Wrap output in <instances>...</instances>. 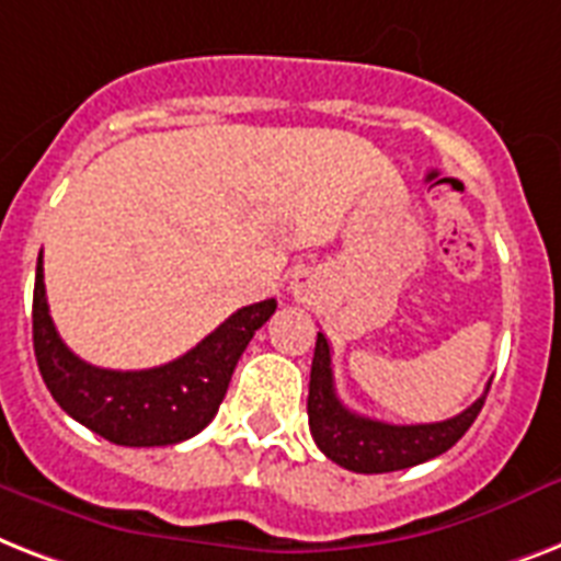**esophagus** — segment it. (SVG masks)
Segmentation results:
<instances>
[{"label":"esophagus","mask_w":561,"mask_h":561,"mask_svg":"<svg viewBox=\"0 0 561 561\" xmlns=\"http://www.w3.org/2000/svg\"><path fill=\"white\" fill-rule=\"evenodd\" d=\"M293 293H295V298H301V301H307V298H309V280H307V277L295 275Z\"/></svg>","instance_id":"obj_1"}]
</instances>
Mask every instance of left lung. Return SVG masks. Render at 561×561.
Wrapping results in <instances>:
<instances>
[{
	"instance_id": "obj_1",
	"label": "left lung",
	"mask_w": 561,
	"mask_h": 561,
	"mask_svg": "<svg viewBox=\"0 0 561 561\" xmlns=\"http://www.w3.org/2000/svg\"><path fill=\"white\" fill-rule=\"evenodd\" d=\"M486 393H490V385L466 411L443 423L391 425L353 414L351 408H344L342 400L335 397L333 353H330L327 335L318 333L312 370H309V432L327 458L351 472H397V469L425 463L449 451L469 432L474 416L481 414Z\"/></svg>"
}]
</instances>
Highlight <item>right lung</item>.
I'll list each match as a JSON object with an SVG mask.
<instances>
[{"instance_id": "1", "label": "right lung", "mask_w": 561, "mask_h": 561, "mask_svg": "<svg viewBox=\"0 0 561 561\" xmlns=\"http://www.w3.org/2000/svg\"><path fill=\"white\" fill-rule=\"evenodd\" d=\"M277 301L237 309L194 351L150 370H106L62 344L48 316L43 252L34 280V356L54 402L115 446H173L214 420L237 362Z\"/></svg>"}]
</instances>
